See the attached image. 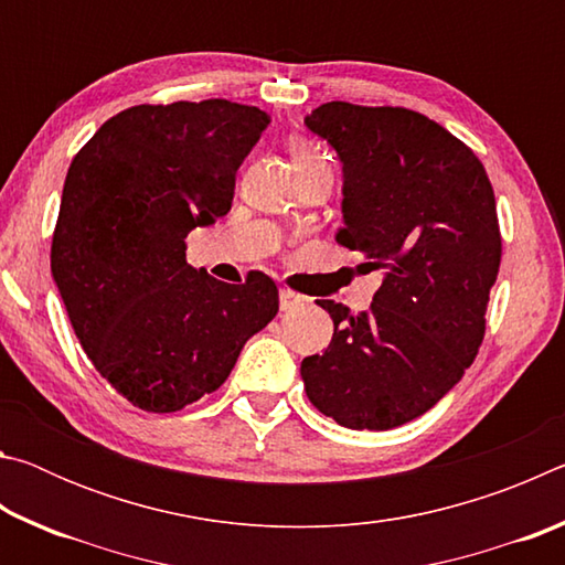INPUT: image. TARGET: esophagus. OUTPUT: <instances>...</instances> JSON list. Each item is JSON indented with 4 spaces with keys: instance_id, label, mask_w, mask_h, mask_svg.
<instances>
[{
    "instance_id": "1",
    "label": "esophagus",
    "mask_w": 565,
    "mask_h": 565,
    "mask_svg": "<svg viewBox=\"0 0 565 565\" xmlns=\"http://www.w3.org/2000/svg\"><path fill=\"white\" fill-rule=\"evenodd\" d=\"M301 303H303V296L301 294H296L291 289H281L279 291L281 311H291V309H296V306H301Z\"/></svg>"
}]
</instances>
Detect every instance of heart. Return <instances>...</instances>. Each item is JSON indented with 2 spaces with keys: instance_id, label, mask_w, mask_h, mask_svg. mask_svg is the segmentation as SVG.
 <instances>
[{
  "instance_id": "b5f03b06",
  "label": "heart",
  "mask_w": 565,
  "mask_h": 565,
  "mask_svg": "<svg viewBox=\"0 0 565 565\" xmlns=\"http://www.w3.org/2000/svg\"><path fill=\"white\" fill-rule=\"evenodd\" d=\"M289 154H291V164L296 171H303L309 167L321 164V161H329L327 151H323L317 141H311L306 137H294L289 141Z\"/></svg>"
}]
</instances>
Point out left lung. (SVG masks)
<instances>
[{
  "label": "left lung",
  "mask_w": 565,
  "mask_h": 565,
  "mask_svg": "<svg viewBox=\"0 0 565 565\" xmlns=\"http://www.w3.org/2000/svg\"><path fill=\"white\" fill-rule=\"evenodd\" d=\"M343 164L337 244L381 271L369 311L333 319L329 349L301 361L306 396L356 431H388L436 406L471 366L501 266L489 174L441 124L404 107L329 102L303 119Z\"/></svg>",
  "instance_id": "left-lung-1"
}]
</instances>
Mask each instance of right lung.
Instances as JSON below:
<instances>
[{
	"label": "right lung",
	"instance_id": "1",
	"mask_svg": "<svg viewBox=\"0 0 565 565\" xmlns=\"http://www.w3.org/2000/svg\"><path fill=\"white\" fill-rule=\"evenodd\" d=\"M266 124L228 99L139 104L104 121L66 171L52 276L94 369L141 411L212 394L279 311L264 271L224 284L186 264L189 232L226 216Z\"/></svg>",
	"mask_w": 565,
	"mask_h": 565
}]
</instances>
